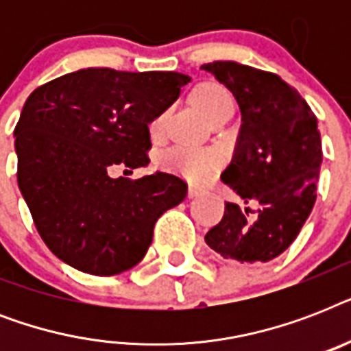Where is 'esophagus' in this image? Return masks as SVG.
<instances>
[{"label": "esophagus", "instance_id": "esophagus-1", "mask_svg": "<svg viewBox=\"0 0 351 351\" xmlns=\"http://www.w3.org/2000/svg\"><path fill=\"white\" fill-rule=\"evenodd\" d=\"M202 189H200V187H197V186H189V189H187V197L189 198H195V197H200V195H202Z\"/></svg>", "mask_w": 351, "mask_h": 351}]
</instances>
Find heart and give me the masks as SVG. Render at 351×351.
<instances>
[{
	"label": "heart",
	"mask_w": 351,
	"mask_h": 351,
	"mask_svg": "<svg viewBox=\"0 0 351 351\" xmlns=\"http://www.w3.org/2000/svg\"><path fill=\"white\" fill-rule=\"evenodd\" d=\"M193 106L197 107L198 112L211 123L217 118L231 117L233 112V98L226 87L219 84H200L191 95ZM164 117H156L151 125L149 132L151 136L158 138L162 134ZM158 165L162 169L176 173L191 182H206L208 178L217 173L222 165V156L217 151H197V149L187 147H171L160 154Z\"/></svg>",
	"instance_id": "1"
}]
</instances>
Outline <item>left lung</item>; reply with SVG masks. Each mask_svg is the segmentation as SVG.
Masks as SVG:
<instances>
[{"mask_svg":"<svg viewBox=\"0 0 351 351\" xmlns=\"http://www.w3.org/2000/svg\"><path fill=\"white\" fill-rule=\"evenodd\" d=\"M233 93L242 112L239 140L222 182L240 197L206 242L226 261H273L310 217L322 164L321 132L306 100L277 74L234 62L204 63Z\"/></svg>","mask_w":351,"mask_h":351,"instance_id":"left-lung-1","label":"left lung"}]
</instances>
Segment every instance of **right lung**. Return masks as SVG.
I'll use <instances>...</instances> for the list:
<instances>
[{
	"mask_svg": "<svg viewBox=\"0 0 351 351\" xmlns=\"http://www.w3.org/2000/svg\"><path fill=\"white\" fill-rule=\"evenodd\" d=\"M187 74L82 69L41 85L14 129L18 186L47 247L80 271L111 277L136 266L154 222L186 198L169 173L111 178L143 167L149 123L180 95Z\"/></svg>",
	"mask_w": 351,
	"mask_h": 351,
	"instance_id": "right-lung-1",
	"label": "right lung"
}]
</instances>
